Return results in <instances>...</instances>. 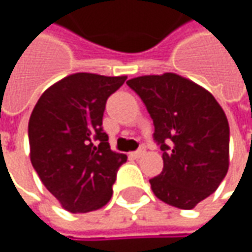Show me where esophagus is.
Wrapping results in <instances>:
<instances>
[{
	"instance_id": "1",
	"label": "esophagus",
	"mask_w": 252,
	"mask_h": 252,
	"mask_svg": "<svg viewBox=\"0 0 252 252\" xmlns=\"http://www.w3.org/2000/svg\"><path fill=\"white\" fill-rule=\"evenodd\" d=\"M144 153H146V149H144V147H140L137 151L131 153V156H133L134 158H140L141 156H144Z\"/></svg>"
}]
</instances>
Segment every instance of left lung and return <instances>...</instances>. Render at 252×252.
I'll return each mask as SVG.
<instances>
[{"label": "left lung", "mask_w": 252, "mask_h": 252, "mask_svg": "<svg viewBox=\"0 0 252 252\" xmlns=\"http://www.w3.org/2000/svg\"><path fill=\"white\" fill-rule=\"evenodd\" d=\"M127 85L144 102L164 168L150 179L157 198L193 209L219 188L228 169L230 129L215 96L178 74L143 75Z\"/></svg>", "instance_id": "8db88e82"}]
</instances>
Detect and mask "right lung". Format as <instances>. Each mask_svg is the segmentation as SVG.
Listing matches in <instances>:
<instances>
[{
	"label": "right lung",
	"mask_w": 252,
	"mask_h": 252,
	"mask_svg": "<svg viewBox=\"0 0 252 252\" xmlns=\"http://www.w3.org/2000/svg\"><path fill=\"white\" fill-rule=\"evenodd\" d=\"M126 75L75 73L57 81L34 105L29 126L31 161L46 189L71 213L105 206L126 154L111 150L102 129L106 99Z\"/></svg>",
	"instance_id": "obj_1"
}]
</instances>
